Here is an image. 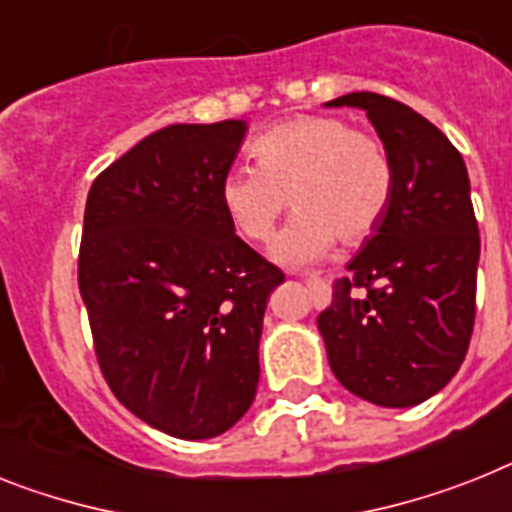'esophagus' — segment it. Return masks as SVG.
<instances>
[{
    "mask_svg": "<svg viewBox=\"0 0 512 512\" xmlns=\"http://www.w3.org/2000/svg\"><path fill=\"white\" fill-rule=\"evenodd\" d=\"M304 283H307L312 291H317V294H320V291H325V283H322V278L317 276V273H307V276H304Z\"/></svg>",
    "mask_w": 512,
    "mask_h": 512,
    "instance_id": "obj_1",
    "label": "esophagus"
}]
</instances>
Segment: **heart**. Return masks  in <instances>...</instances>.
Wrapping results in <instances>:
<instances>
[{
  "label": "heart",
  "mask_w": 512,
  "mask_h": 512,
  "mask_svg": "<svg viewBox=\"0 0 512 512\" xmlns=\"http://www.w3.org/2000/svg\"><path fill=\"white\" fill-rule=\"evenodd\" d=\"M257 166L239 163L221 179L218 197L236 231L265 242L286 205L294 218L273 242L283 265L325 255L341 236L362 242L377 229L393 195V163L377 137L336 117H299L249 143Z\"/></svg>",
  "instance_id": "1"
}]
</instances>
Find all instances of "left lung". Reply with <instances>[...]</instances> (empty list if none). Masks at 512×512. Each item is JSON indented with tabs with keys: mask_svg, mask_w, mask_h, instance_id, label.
<instances>
[{
	"mask_svg": "<svg viewBox=\"0 0 512 512\" xmlns=\"http://www.w3.org/2000/svg\"><path fill=\"white\" fill-rule=\"evenodd\" d=\"M325 106L367 114L393 163V195L317 328L343 388L409 409L453 380L474 330L479 226L466 163L406 103L362 90Z\"/></svg>",
	"mask_w": 512,
	"mask_h": 512,
	"instance_id": "left-lung-1",
	"label": "left lung"
}]
</instances>
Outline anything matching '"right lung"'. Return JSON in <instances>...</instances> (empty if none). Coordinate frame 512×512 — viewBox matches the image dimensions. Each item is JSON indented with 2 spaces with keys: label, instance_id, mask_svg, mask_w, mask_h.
<instances>
[{
  "label": "right lung",
  "instance_id": "obj_1",
  "mask_svg": "<svg viewBox=\"0 0 512 512\" xmlns=\"http://www.w3.org/2000/svg\"><path fill=\"white\" fill-rule=\"evenodd\" d=\"M244 137V119L169 124L98 174L85 203L77 281L101 372L137 419L179 440L247 414L283 281L218 197Z\"/></svg>",
  "mask_w": 512,
  "mask_h": 512
}]
</instances>
